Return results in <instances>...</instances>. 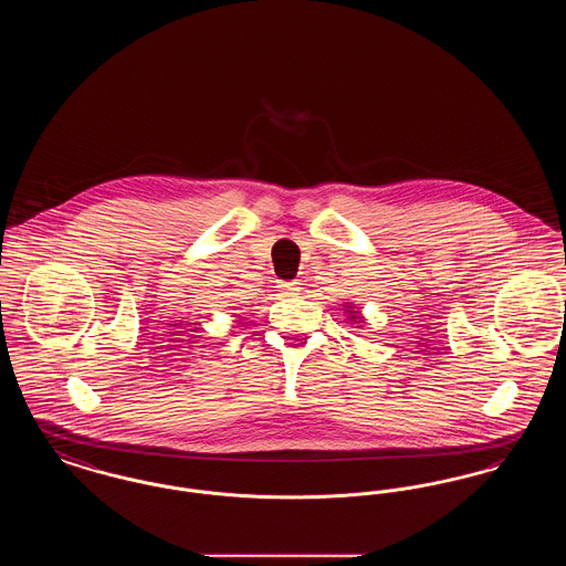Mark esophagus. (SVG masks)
<instances>
[{"mask_svg":"<svg viewBox=\"0 0 566 566\" xmlns=\"http://www.w3.org/2000/svg\"><path fill=\"white\" fill-rule=\"evenodd\" d=\"M277 289L284 293V295H296L298 293V282L296 280H289V282H280Z\"/></svg>","mask_w":566,"mask_h":566,"instance_id":"1","label":"esophagus"}]
</instances>
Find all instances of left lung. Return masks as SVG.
<instances>
[{
	"mask_svg": "<svg viewBox=\"0 0 566 566\" xmlns=\"http://www.w3.org/2000/svg\"><path fill=\"white\" fill-rule=\"evenodd\" d=\"M352 318H354V316H352Z\"/></svg>",
	"mask_w": 566,
	"mask_h": 566,
	"instance_id": "left-lung-1",
	"label": "left lung"
}]
</instances>
